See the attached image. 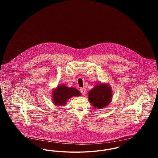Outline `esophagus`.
<instances>
[{
  "instance_id": "esophagus-1",
  "label": "esophagus",
  "mask_w": 158,
  "mask_h": 158,
  "mask_svg": "<svg viewBox=\"0 0 158 158\" xmlns=\"http://www.w3.org/2000/svg\"><path fill=\"white\" fill-rule=\"evenodd\" d=\"M80 92L83 95H84V94H85V93H86V89L84 88H81L80 89Z\"/></svg>"
}]
</instances>
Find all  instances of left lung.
<instances>
[{"label":"left lung","mask_w":158,"mask_h":158,"mask_svg":"<svg viewBox=\"0 0 158 158\" xmlns=\"http://www.w3.org/2000/svg\"><path fill=\"white\" fill-rule=\"evenodd\" d=\"M112 91L107 85L99 84L89 92L88 98L95 108L101 109L108 105L111 100Z\"/></svg>","instance_id":"obj_1"}]
</instances>
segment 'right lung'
Here are the masks:
<instances>
[{"label":"right lung","instance_id":"add662e5","mask_svg":"<svg viewBox=\"0 0 158 158\" xmlns=\"http://www.w3.org/2000/svg\"><path fill=\"white\" fill-rule=\"evenodd\" d=\"M53 101L55 104L61 106L66 104L69 98L73 96H80L79 91L74 88H68L64 85L58 86L53 91Z\"/></svg>","mask_w":158,"mask_h":158}]
</instances>
